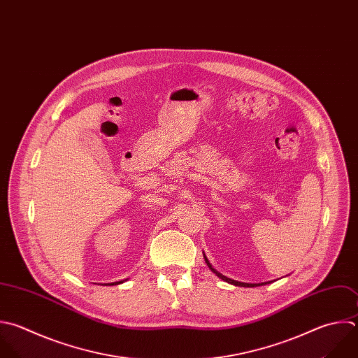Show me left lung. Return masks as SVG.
<instances>
[{
	"instance_id": "left-lung-1",
	"label": "left lung",
	"mask_w": 358,
	"mask_h": 358,
	"mask_svg": "<svg viewBox=\"0 0 358 358\" xmlns=\"http://www.w3.org/2000/svg\"><path fill=\"white\" fill-rule=\"evenodd\" d=\"M203 256H204V260H206V263H207V266L210 267V270L218 277V278H221V280H224V281H227V282H229V284H232V285H236V287H259V285H264V284H270V282H273V281H264V282H242V281H236V280H232V278H229V277H227V275H224V274H221L220 271H217L213 266H211V263L208 262V259H207V256L204 255V252H203Z\"/></svg>"
}]
</instances>
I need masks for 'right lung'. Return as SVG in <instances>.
<instances>
[{
	"label": "right lung",
	"instance_id": "obj_1",
	"mask_svg": "<svg viewBox=\"0 0 358 358\" xmlns=\"http://www.w3.org/2000/svg\"><path fill=\"white\" fill-rule=\"evenodd\" d=\"M120 282H123V281H116V282H108L106 285H116V284H120Z\"/></svg>",
	"mask_w": 358,
	"mask_h": 358
}]
</instances>
